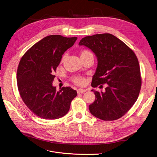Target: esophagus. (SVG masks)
I'll list each match as a JSON object with an SVG mask.
<instances>
[{"label":"esophagus","mask_w":157,"mask_h":157,"mask_svg":"<svg viewBox=\"0 0 157 157\" xmlns=\"http://www.w3.org/2000/svg\"><path fill=\"white\" fill-rule=\"evenodd\" d=\"M85 91H86V90H85V89H78L77 90L78 93H85Z\"/></svg>","instance_id":"1"}]
</instances>
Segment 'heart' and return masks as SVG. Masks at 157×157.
Returning a JSON list of instances; mask_svg holds the SVG:
<instances>
[{"mask_svg":"<svg viewBox=\"0 0 157 157\" xmlns=\"http://www.w3.org/2000/svg\"><path fill=\"white\" fill-rule=\"evenodd\" d=\"M80 56H81V57H85V56H93V54L90 50L84 49V50H82L80 52ZM66 56H67V55L64 54V55H63V56L62 57L61 63H62V62H63L66 60ZM72 81L75 85L80 86H82L85 85L86 82L85 78L81 77V76H76V77L72 78Z\"/></svg>","mask_w":157,"mask_h":157,"instance_id":"b5f03b06","label":"heart"}]
</instances>
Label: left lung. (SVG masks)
Instances as JSON below:
<instances>
[{
	"mask_svg": "<svg viewBox=\"0 0 157 157\" xmlns=\"http://www.w3.org/2000/svg\"><path fill=\"white\" fill-rule=\"evenodd\" d=\"M79 45L91 50L98 65L91 86L95 100L89 106L91 113L103 121L117 120L124 116L137 100L141 86L139 62L134 52L122 41L110 33L97 34L82 38Z\"/></svg>",
	"mask_w": 157,
	"mask_h": 157,
	"instance_id": "obj_1",
	"label": "left lung"
}]
</instances>
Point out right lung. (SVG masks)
I'll return each mask as SVG.
<instances>
[{"instance_id":"add662e5","label":"right lung","mask_w":157,"mask_h":157,"mask_svg":"<svg viewBox=\"0 0 157 157\" xmlns=\"http://www.w3.org/2000/svg\"><path fill=\"white\" fill-rule=\"evenodd\" d=\"M77 37L59 35L47 36L31 47L21 59L17 71V84L23 101L36 116L57 119L68 112L77 91L62 87L59 91L52 86L54 72L62 56Z\"/></svg>"}]
</instances>
